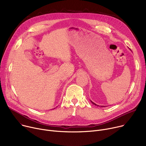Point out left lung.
<instances>
[{
	"mask_svg": "<svg viewBox=\"0 0 146 146\" xmlns=\"http://www.w3.org/2000/svg\"><path fill=\"white\" fill-rule=\"evenodd\" d=\"M91 102H92V104H93V105H95V106H99V105H96V104H95V103H94V102H92V101H91ZM101 106V107H102H102H105V106Z\"/></svg>",
	"mask_w": 146,
	"mask_h": 146,
	"instance_id": "1",
	"label": "left lung"
}]
</instances>
